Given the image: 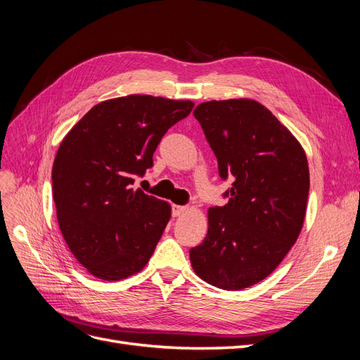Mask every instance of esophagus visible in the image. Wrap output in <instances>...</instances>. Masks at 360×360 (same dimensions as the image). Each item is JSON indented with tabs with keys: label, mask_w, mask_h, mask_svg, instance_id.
Listing matches in <instances>:
<instances>
[{
	"label": "esophagus",
	"mask_w": 360,
	"mask_h": 360,
	"mask_svg": "<svg viewBox=\"0 0 360 360\" xmlns=\"http://www.w3.org/2000/svg\"><path fill=\"white\" fill-rule=\"evenodd\" d=\"M186 212H188V207H186V205H176V204L172 205V216H174V217L181 216Z\"/></svg>",
	"instance_id": "obj_1"
}]
</instances>
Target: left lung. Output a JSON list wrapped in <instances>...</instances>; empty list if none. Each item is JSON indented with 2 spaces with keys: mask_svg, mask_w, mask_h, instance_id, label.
<instances>
[{
  "mask_svg": "<svg viewBox=\"0 0 360 360\" xmlns=\"http://www.w3.org/2000/svg\"><path fill=\"white\" fill-rule=\"evenodd\" d=\"M216 155L228 204L208 210V232L191 249L196 276L225 290L266 278L298 240L309 191L304 148L253 100L208 101L193 110Z\"/></svg>",
  "mask_w": 360,
  "mask_h": 360,
  "instance_id": "left-lung-1",
  "label": "left lung"
}]
</instances>
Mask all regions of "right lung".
<instances>
[{"mask_svg": "<svg viewBox=\"0 0 360 360\" xmlns=\"http://www.w3.org/2000/svg\"><path fill=\"white\" fill-rule=\"evenodd\" d=\"M192 101L128 95L92 107L62 140L52 168L53 201L71 253L92 276L117 281L141 271L171 217L168 202L134 191L153 167L165 132Z\"/></svg>", "mask_w": 360, "mask_h": 360, "instance_id": "1", "label": "right lung"}]
</instances>
